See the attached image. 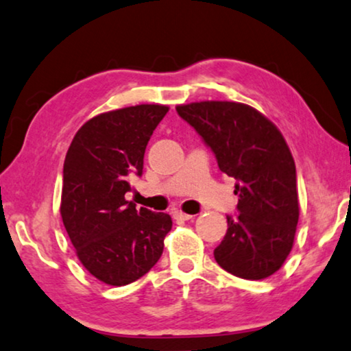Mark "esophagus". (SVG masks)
Wrapping results in <instances>:
<instances>
[{"instance_id":"34e87169","label":"esophagus","mask_w":351,"mask_h":351,"mask_svg":"<svg viewBox=\"0 0 351 351\" xmlns=\"http://www.w3.org/2000/svg\"><path fill=\"white\" fill-rule=\"evenodd\" d=\"M173 218L176 221H189L194 218V215H187V213H182L181 210H176V211H173Z\"/></svg>"}]
</instances>
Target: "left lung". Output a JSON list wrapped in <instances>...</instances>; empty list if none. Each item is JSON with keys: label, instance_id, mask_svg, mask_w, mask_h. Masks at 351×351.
<instances>
[{"label": "left lung", "instance_id": "1", "mask_svg": "<svg viewBox=\"0 0 351 351\" xmlns=\"http://www.w3.org/2000/svg\"><path fill=\"white\" fill-rule=\"evenodd\" d=\"M176 111L211 147L219 170L237 180L240 213L227 216L216 263L245 280L274 275L293 250L299 221L295 165L283 135L245 103L195 101Z\"/></svg>", "mask_w": 351, "mask_h": 351}]
</instances>
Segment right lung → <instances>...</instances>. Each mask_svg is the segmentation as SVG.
Masks as SVG:
<instances>
[{
  "label": "right lung",
  "instance_id": "right-lung-1",
  "mask_svg": "<svg viewBox=\"0 0 351 351\" xmlns=\"http://www.w3.org/2000/svg\"><path fill=\"white\" fill-rule=\"evenodd\" d=\"M169 112L136 105L88 119L73 138L63 164L60 215L76 256L97 280L133 283L154 267L171 229L167 213L125 200L130 176H141L147 141Z\"/></svg>",
  "mask_w": 351,
  "mask_h": 351
}]
</instances>
